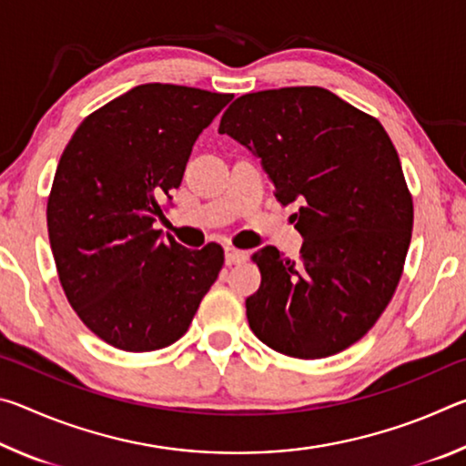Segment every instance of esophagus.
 Wrapping results in <instances>:
<instances>
[{
	"label": "esophagus",
	"mask_w": 466,
	"mask_h": 466,
	"mask_svg": "<svg viewBox=\"0 0 466 466\" xmlns=\"http://www.w3.org/2000/svg\"><path fill=\"white\" fill-rule=\"evenodd\" d=\"M224 255H226V265H236V263L247 261L248 252L247 250H238V248H234V247H226L224 248Z\"/></svg>",
	"instance_id": "esophagus-1"
}]
</instances>
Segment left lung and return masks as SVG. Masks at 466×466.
Here are the masks:
<instances>
[{"label":"left lung","instance_id":"8db88e82","mask_svg":"<svg viewBox=\"0 0 466 466\" xmlns=\"http://www.w3.org/2000/svg\"><path fill=\"white\" fill-rule=\"evenodd\" d=\"M218 131L261 160L275 199L299 205L302 258L275 247L252 255V333L299 360L347 350L390 302L411 242L413 201L389 133L319 86L244 94Z\"/></svg>","mask_w":466,"mask_h":466}]
</instances>
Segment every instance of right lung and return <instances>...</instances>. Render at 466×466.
Here are the masks:
<instances>
[{"label": "right lung", "mask_w": 466, "mask_h": 466, "mask_svg": "<svg viewBox=\"0 0 466 466\" xmlns=\"http://www.w3.org/2000/svg\"><path fill=\"white\" fill-rule=\"evenodd\" d=\"M232 94L141 84L92 113L63 149L46 226L63 291L102 341L154 351L187 333L224 265L211 242L185 248L154 230L197 137Z\"/></svg>", "instance_id": "right-lung-1"}]
</instances>
